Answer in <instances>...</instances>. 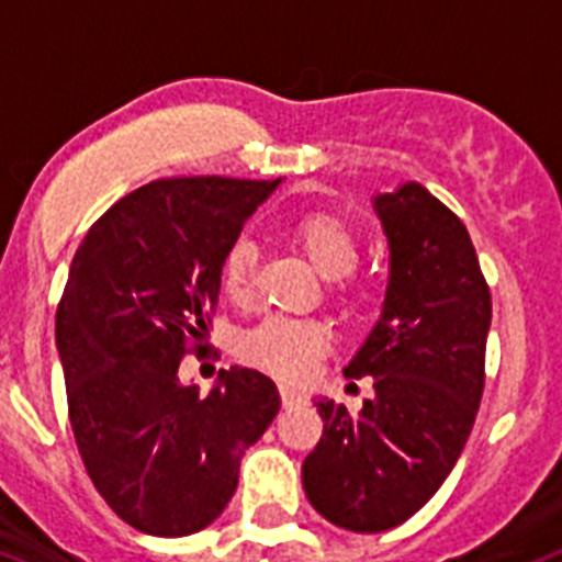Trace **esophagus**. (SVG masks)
<instances>
[{"mask_svg": "<svg viewBox=\"0 0 562 562\" xmlns=\"http://www.w3.org/2000/svg\"><path fill=\"white\" fill-rule=\"evenodd\" d=\"M278 393H281V405L284 407H299L301 402H304V396H301V393H295L292 387H284V384L278 387Z\"/></svg>", "mask_w": 562, "mask_h": 562, "instance_id": "obj_1", "label": "esophagus"}]
</instances>
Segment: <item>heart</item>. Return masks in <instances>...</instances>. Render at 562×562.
Wrapping results in <instances>:
<instances>
[{"label":"heart","instance_id":"b5f03b06","mask_svg":"<svg viewBox=\"0 0 562 562\" xmlns=\"http://www.w3.org/2000/svg\"><path fill=\"white\" fill-rule=\"evenodd\" d=\"M292 244L313 263L324 278L338 282V292L347 295V278L359 263V238L356 232L333 212H307L290 229ZM221 290L235 304H247L255 292L258 276V249L249 238H235L221 255ZM333 345V333L318 322H295V318H267L244 336L240 353L249 364L267 373L299 382L313 373L315 361L322 359Z\"/></svg>","mask_w":562,"mask_h":562}]
</instances>
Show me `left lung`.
Listing matches in <instances>:
<instances>
[{"label":"left lung","instance_id":"8db88e82","mask_svg":"<svg viewBox=\"0 0 562 562\" xmlns=\"http://www.w3.org/2000/svg\"><path fill=\"white\" fill-rule=\"evenodd\" d=\"M391 249L384 307L345 375L359 414L318 398L324 434L301 482L324 520L379 535L414 517L457 465L485 387L491 292L465 224L422 183L373 198Z\"/></svg>","mask_w":562,"mask_h":562}]
</instances>
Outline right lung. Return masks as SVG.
<instances>
[{
    "label": "right lung",
    "mask_w": 562,
    "mask_h": 562,
    "mask_svg": "<svg viewBox=\"0 0 562 562\" xmlns=\"http://www.w3.org/2000/svg\"><path fill=\"white\" fill-rule=\"evenodd\" d=\"M281 180L166 178L120 198L82 238L57 307L74 439L120 520L143 535L206 528L281 398L258 370L203 396L180 359L203 353L221 255Z\"/></svg>",
    "instance_id": "add662e5"
}]
</instances>
